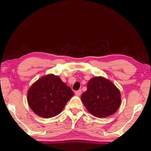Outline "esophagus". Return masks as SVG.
Instances as JSON below:
<instances>
[{
	"label": "esophagus",
	"instance_id": "34e87169",
	"mask_svg": "<svg viewBox=\"0 0 151 151\" xmlns=\"http://www.w3.org/2000/svg\"><path fill=\"white\" fill-rule=\"evenodd\" d=\"M81 93H82V91H81V89H79V90H78V91H75V94L77 95V96H80V95L81 94Z\"/></svg>",
	"mask_w": 151,
	"mask_h": 151
}]
</instances>
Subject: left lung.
Wrapping results in <instances>:
<instances>
[{
	"label": "left lung",
	"mask_w": 151,
	"mask_h": 151,
	"mask_svg": "<svg viewBox=\"0 0 151 151\" xmlns=\"http://www.w3.org/2000/svg\"><path fill=\"white\" fill-rule=\"evenodd\" d=\"M81 99L90 114L105 118L115 113L121 105V93L111 81L102 77L91 78Z\"/></svg>",
	"instance_id": "1"
}]
</instances>
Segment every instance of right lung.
<instances>
[{
  "label": "right lung",
  "mask_w": 151,
  "mask_h": 151,
  "mask_svg": "<svg viewBox=\"0 0 151 151\" xmlns=\"http://www.w3.org/2000/svg\"><path fill=\"white\" fill-rule=\"evenodd\" d=\"M74 92L58 76L41 77L27 91L29 106L39 116L52 118L60 114Z\"/></svg>",
  "instance_id": "right-lung-1"
}]
</instances>
